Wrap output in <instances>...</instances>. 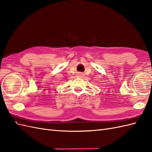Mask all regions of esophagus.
Instances as JSON below:
<instances>
[{"label":"esophagus","mask_w":152,"mask_h":152,"mask_svg":"<svg viewBox=\"0 0 152 152\" xmlns=\"http://www.w3.org/2000/svg\"><path fill=\"white\" fill-rule=\"evenodd\" d=\"M80 76H82V75H80Z\"/></svg>","instance_id":"1"}]
</instances>
